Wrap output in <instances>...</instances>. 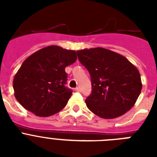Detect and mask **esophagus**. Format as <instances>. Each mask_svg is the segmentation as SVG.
I'll list each match as a JSON object with an SVG mask.
<instances>
[{"instance_id":"obj_1","label":"esophagus","mask_w":157,"mask_h":157,"mask_svg":"<svg viewBox=\"0 0 157 157\" xmlns=\"http://www.w3.org/2000/svg\"><path fill=\"white\" fill-rule=\"evenodd\" d=\"M75 90L77 91V92H80L81 91V88L80 87H76V88H75Z\"/></svg>"}]
</instances>
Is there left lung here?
Segmentation results:
<instances>
[{
    "mask_svg": "<svg viewBox=\"0 0 157 157\" xmlns=\"http://www.w3.org/2000/svg\"><path fill=\"white\" fill-rule=\"evenodd\" d=\"M76 54L90 75L92 93L86 99L89 109L104 119L117 118L131 109L142 90L136 67L104 48L77 50Z\"/></svg>",
    "mask_w": 157,
    "mask_h": 157,
    "instance_id": "1",
    "label": "left lung"
}]
</instances>
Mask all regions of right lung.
<instances>
[{
    "label": "right lung",
    "mask_w": 157,
    "mask_h": 157,
    "mask_svg": "<svg viewBox=\"0 0 157 157\" xmlns=\"http://www.w3.org/2000/svg\"><path fill=\"white\" fill-rule=\"evenodd\" d=\"M76 60L75 50L58 45L47 46L30 55L13 78L15 98L38 117H50L60 112L72 93L65 86V67Z\"/></svg>",
    "instance_id": "right-lung-1"
}]
</instances>
